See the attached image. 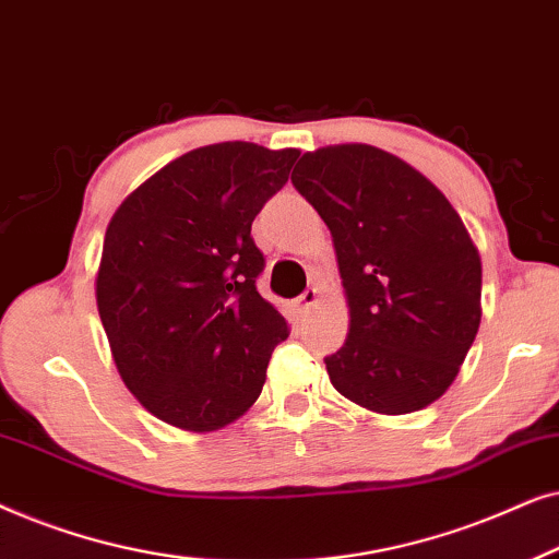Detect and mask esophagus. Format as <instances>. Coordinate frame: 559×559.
<instances>
[{"mask_svg":"<svg viewBox=\"0 0 559 559\" xmlns=\"http://www.w3.org/2000/svg\"><path fill=\"white\" fill-rule=\"evenodd\" d=\"M318 297H320V295H318V287H308L300 297H297V305H300L302 310H310L312 305L318 302Z\"/></svg>","mask_w":559,"mask_h":559,"instance_id":"34e87169","label":"esophagus"}]
</instances>
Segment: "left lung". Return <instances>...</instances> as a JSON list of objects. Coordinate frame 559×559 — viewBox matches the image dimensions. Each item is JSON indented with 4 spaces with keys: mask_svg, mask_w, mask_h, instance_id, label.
<instances>
[{
    "mask_svg": "<svg viewBox=\"0 0 559 559\" xmlns=\"http://www.w3.org/2000/svg\"><path fill=\"white\" fill-rule=\"evenodd\" d=\"M293 186L331 228L348 338L331 384L381 415H407L453 384L480 325V257L423 173L371 147L305 152Z\"/></svg>",
    "mask_w": 559,
    "mask_h": 559,
    "instance_id": "1",
    "label": "left lung"
}]
</instances>
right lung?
<instances>
[{
  "mask_svg": "<svg viewBox=\"0 0 559 559\" xmlns=\"http://www.w3.org/2000/svg\"><path fill=\"white\" fill-rule=\"evenodd\" d=\"M300 150L221 142L173 159L119 205L96 305L129 392L163 423L221 430L262 394L287 320L257 293L251 221Z\"/></svg>",
  "mask_w": 559,
  "mask_h": 559,
  "instance_id": "1",
  "label": "right lung"
}]
</instances>
